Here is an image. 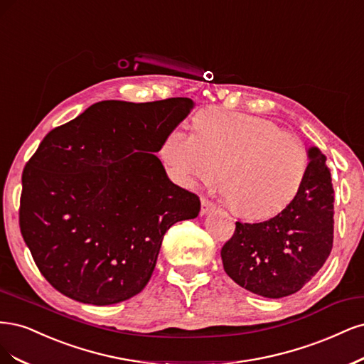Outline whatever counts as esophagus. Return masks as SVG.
<instances>
[{
	"instance_id": "obj_1",
	"label": "esophagus",
	"mask_w": 364,
	"mask_h": 364,
	"mask_svg": "<svg viewBox=\"0 0 364 364\" xmlns=\"http://www.w3.org/2000/svg\"><path fill=\"white\" fill-rule=\"evenodd\" d=\"M215 210H216V204H213L212 201H208V199H205V198L201 199V215L203 216L215 212Z\"/></svg>"
}]
</instances>
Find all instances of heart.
I'll return each mask as SVG.
<instances>
[{
    "instance_id": "1",
    "label": "heart",
    "mask_w": 364,
    "mask_h": 364,
    "mask_svg": "<svg viewBox=\"0 0 364 364\" xmlns=\"http://www.w3.org/2000/svg\"><path fill=\"white\" fill-rule=\"evenodd\" d=\"M160 154L184 187L219 181L228 205L246 219L278 215L296 198L309 168L299 139L255 116L222 110L196 118V133L177 127L165 137Z\"/></svg>"
}]
</instances>
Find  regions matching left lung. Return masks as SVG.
I'll use <instances>...</instances> for the list:
<instances>
[{"label":"left lung","instance_id":"left-lung-1","mask_svg":"<svg viewBox=\"0 0 364 364\" xmlns=\"http://www.w3.org/2000/svg\"><path fill=\"white\" fill-rule=\"evenodd\" d=\"M309 168L296 198L272 219L236 222L222 246L227 275L240 287L264 298L296 293L318 274L333 250L334 189L326 157L309 149Z\"/></svg>","mask_w":364,"mask_h":364}]
</instances>
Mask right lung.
I'll return each mask as SVG.
<instances>
[{
	"instance_id": "1",
	"label": "right lung",
	"mask_w": 364,
	"mask_h": 364,
	"mask_svg": "<svg viewBox=\"0 0 364 364\" xmlns=\"http://www.w3.org/2000/svg\"><path fill=\"white\" fill-rule=\"evenodd\" d=\"M192 107L101 101L43 137L22 172L19 227L55 290L110 306L148 284L165 232L201 210L154 154Z\"/></svg>"
}]
</instances>
